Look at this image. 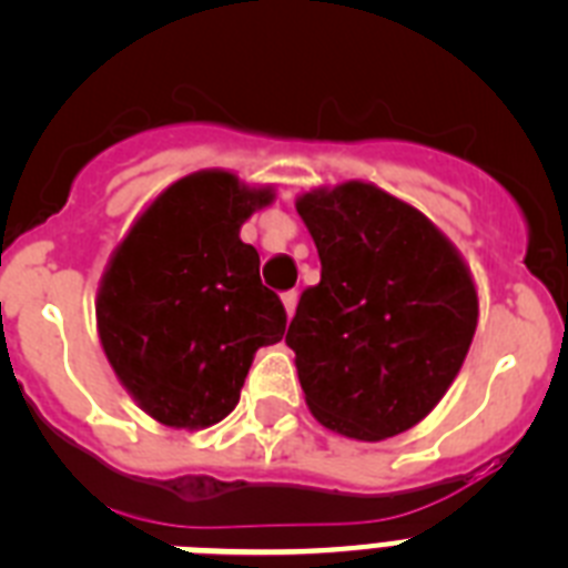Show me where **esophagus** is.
Wrapping results in <instances>:
<instances>
[{
	"label": "esophagus",
	"mask_w": 568,
	"mask_h": 568,
	"mask_svg": "<svg viewBox=\"0 0 568 568\" xmlns=\"http://www.w3.org/2000/svg\"><path fill=\"white\" fill-rule=\"evenodd\" d=\"M281 301H284V310H287V315H290V318H293L295 304H298V293H295V290H290V293L281 295Z\"/></svg>",
	"instance_id": "1"
}]
</instances>
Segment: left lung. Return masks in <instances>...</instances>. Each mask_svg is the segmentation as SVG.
I'll return each mask as SVG.
<instances>
[{
	"label": "left lung",
	"instance_id": "1",
	"mask_svg": "<svg viewBox=\"0 0 568 568\" xmlns=\"http://www.w3.org/2000/svg\"><path fill=\"white\" fill-rule=\"evenodd\" d=\"M321 258L287 346L310 413L333 433L384 440L433 413L478 327L458 250L424 213L375 184L346 182L295 202Z\"/></svg>",
	"mask_w": 568,
	"mask_h": 568
}]
</instances>
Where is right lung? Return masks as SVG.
Instances as JSON below:
<instances>
[{"label":"right lung","instance_id":"obj_1","mask_svg":"<svg viewBox=\"0 0 568 568\" xmlns=\"http://www.w3.org/2000/svg\"><path fill=\"white\" fill-rule=\"evenodd\" d=\"M273 202L233 173L170 184L110 258L97 298L99 338L128 393L159 424L204 429L239 404L258 346L284 338L287 313L261 284L241 224Z\"/></svg>","mask_w":568,"mask_h":568}]
</instances>
